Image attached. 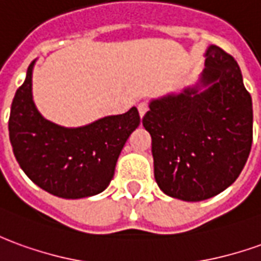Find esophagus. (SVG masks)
<instances>
[{
    "instance_id": "34e87169",
    "label": "esophagus",
    "mask_w": 261,
    "mask_h": 261,
    "mask_svg": "<svg viewBox=\"0 0 261 261\" xmlns=\"http://www.w3.org/2000/svg\"><path fill=\"white\" fill-rule=\"evenodd\" d=\"M137 107H138V113H140V116H141V117H143L145 113L148 112V105H147L145 101H140Z\"/></svg>"
}]
</instances>
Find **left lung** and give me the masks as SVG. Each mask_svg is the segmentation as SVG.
Segmentation results:
<instances>
[{
	"instance_id": "1",
	"label": "left lung",
	"mask_w": 261,
	"mask_h": 261,
	"mask_svg": "<svg viewBox=\"0 0 261 261\" xmlns=\"http://www.w3.org/2000/svg\"><path fill=\"white\" fill-rule=\"evenodd\" d=\"M205 56L199 83L151 100L143 118L152 140L158 187L188 202L209 199L230 187L253 141L251 96L238 62L216 45Z\"/></svg>"
}]
</instances>
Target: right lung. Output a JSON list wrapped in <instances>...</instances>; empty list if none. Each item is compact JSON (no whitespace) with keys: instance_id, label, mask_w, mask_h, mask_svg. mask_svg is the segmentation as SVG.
Segmentation results:
<instances>
[{"instance_id":"obj_1","label":"right lung","mask_w":261,"mask_h":261,"mask_svg":"<svg viewBox=\"0 0 261 261\" xmlns=\"http://www.w3.org/2000/svg\"><path fill=\"white\" fill-rule=\"evenodd\" d=\"M34 65L11 105L8 130L16 161L31 181L55 196L79 199L103 192L127 138L140 124L138 110L131 107L77 128L55 124L42 117L32 99Z\"/></svg>"}]
</instances>
